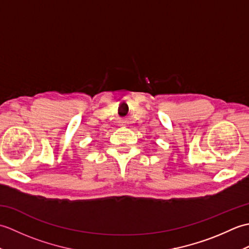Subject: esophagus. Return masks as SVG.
I'll return each instance as SVG.
<instances>
[{
    "label": "esophagus",
    "instance_id": "1",
    "mask_svg": "<svg viewBox=\"0 0 249 249\" xmlns=\"http://www.w3.org/2000/svg\"><path fill=\"white\" fill-rule=\"evenodd\" d=\"M129 124V122L127 121V120H125V119H122V120H120L119 121V126H121V127H126V126H127Z\"/></svg>",
    "mask_w": 249,
    "mask_h": 249
}]
</instances>
